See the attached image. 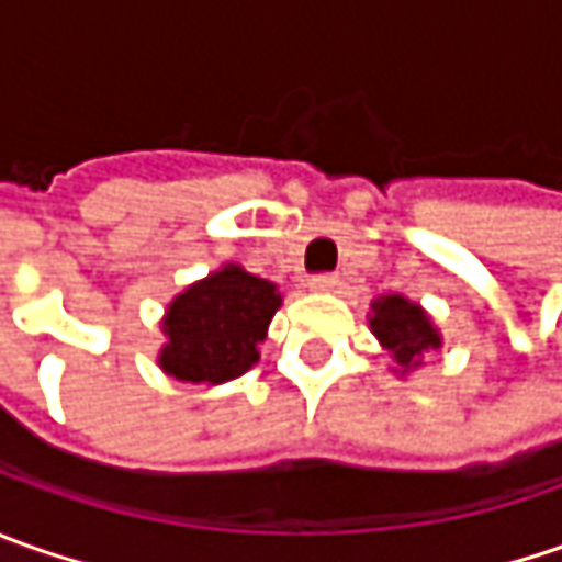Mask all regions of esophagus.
Instances as JSON below:
<instances>
[{"label":"esophagus","instance_id":"1","mask_svg":"<svg viewBox=\"0 0 562 562\" xmlns=\"http://www.w3.org/2000/svg\"><path fill=\"white\" fill-rule=\"evenodd\" d=\"M337 288V274H313L310 278V291L331 293Z\"/></svg>","mask_w":562,"mask_h":562}]
</instances>
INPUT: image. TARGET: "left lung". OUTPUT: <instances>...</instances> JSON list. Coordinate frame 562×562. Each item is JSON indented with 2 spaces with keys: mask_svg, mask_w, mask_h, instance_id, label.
I'll return each mask as SVG.
<instances>
[{
  "mask_svg": "<svg viewBox=\"0 0 562 562\" xmlns=\"http://www.w3.org/2000/svg\"><path fill=\"white\" fill-rule=\"evenodd\" d=\"M369 328L378 337L381 350L394 359V375L406 378L422 366V357L431 350H441L443 337L431 315L422 310L416 300L403 293L375 296L369 306Z\"/></svg>",
  "mask_w": 562,
  "mask_h": 562,
  "instance_id": "left-lung-1",
  "label": "left lung"
}]
</instances>
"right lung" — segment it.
<instances>
[{"label": "right lung", "mask_w": 562, "mask_h": 562, "mask_svg": "<svg viewBox=\"0 0 562 562\" xmlns=\"http://www.w3.org/2000/svg\"><path fill=\"white\" fill-rule=\"evenodd\" d=\"M281 310L278 284L237 262L187 284L165 306L159 369L175 381L225 384L259 362V344Z\"/></svg>", "instance_id": "obj_1"}]
</instances>
